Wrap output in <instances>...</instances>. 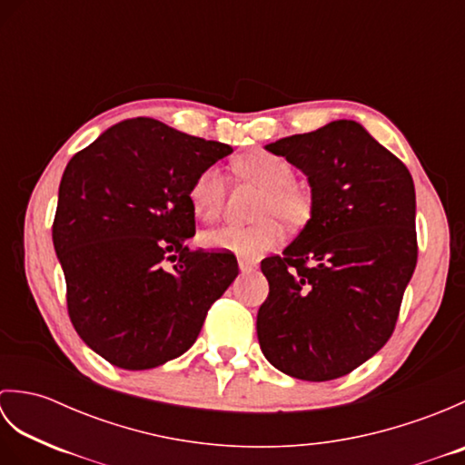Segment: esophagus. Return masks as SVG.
I'll use <instances>...</instances> for the list:
<instances>
[{
	"label": "esophagus",
	"instance_id": "34e87169",
	"mask_svg": "<svg viewBox=\"0 0 465 465\" xmlns=\"http://www.w3.org/2000/svg\"><path fill=\"white\" fill-rule=\"evenodd\" d=\"M253 270H255L253 263H250V262H240V272H242V273H250V272H253Z\"/></svg>",
	"mask_w": 465,
	"mask_h": 465
}]
</instances>
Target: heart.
<instances>
[{
  "instance_id": "1",
  "label": "heart",
  "mask_w": 465,
  "mask_h": 465,
  "mask_svg": "<svg viewBox=\"0 0 465 465\" xmlns=\"http://www.w3.org/2000/svg\"><path fill=\"white\" fill-rule=\"evenodd\" d=\"M235 167L245 180L263 187V195L255 215L262 217L252 225H220L202 233V245L207 250L230 252L243 260H255L273 250L283 238V227L302 225L312 215V195L295 182V172L288 160L265 150L242 155ZM192 210L205 222L215 220L223 210L225 177L217 165H207L193 177L187 190Z\"/></svg>"
}]
</instances>
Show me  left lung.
Here are the masks:
<instances>
[{
	"label": "left lung",
	"mask_w": 465,
	"mask_h": 465,
	"mask_svg": "<svg viewBox=\"0 0 465 465\" xmlns=\"http://www.w3.org/2000/svg\"><path fill=\"white\" fill-rule=\"evenodd\" d=\"M308 175L312 215L282 255L262 262L270 295L260 348L305 381L341 378L396 328L418 262L416 187L363 125L338 120L265 145Z\"/></svg>",
	"instance_id": "8db88e82"
}]
</instances>
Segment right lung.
Listing matches in <instances>:
<instances>
[{"label":"right lung","mask_w":465,"mask_h":465,"mask_svg":"<svg viewBox=\"0 0 465 465\" xmlns=\"http://www.w3.org/2000/svg\"><path fill=\"white\" fill-rule=\"evenodd\" d=\"M232 152L135 117L69 160L52 230L69 320L117 368L180 358L238 275L233 255L183 245L195 233L187 200L193 177Z\"/></svg>","instance_id":"1"}]
</instances>
